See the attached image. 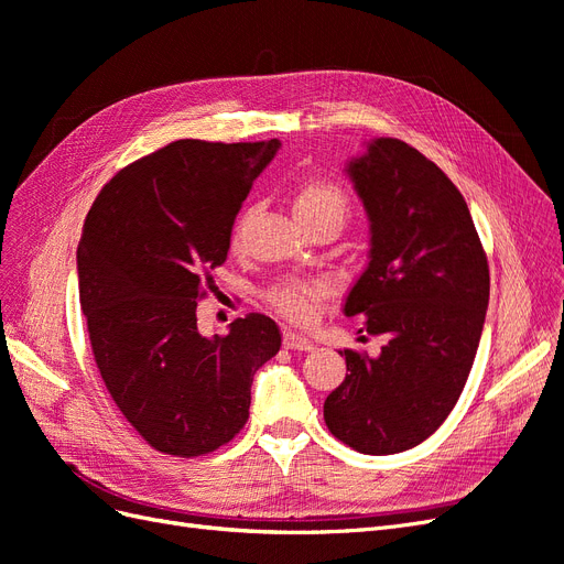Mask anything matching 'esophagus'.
Instances as JSON below:
<instances>
[{
  "label": "esophagus",
  "instance_id": "obj_1",
  "mask_svg": "<svg viewBox=\"0 0 564 564\" xmlns=\"http://www.w3.org/2000/svg\"><path fill=\"white\" fill-rule=\"evenodd\" d=\"M284 348H289V350H313V340L305 336V334H299V332H284Z\"/></svg>",
  "mask_w": 564,
  "mask_h": 564
}]
</instances>
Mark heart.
<instances>
[{"instance_id":"obj_1","label":"heart","mask_w":564,"mask_h":564,"mask_svg":"<svg viewBox=\"0 0 564 564\" xmlns=\"http://www.w3.org/2000/svg\"><path fill=\"white\" fill-rule=\"evenodd\" d=\"M292 204H294V214L299 220H308V218H317V216H336L340 224H344V218L348 214L346 193L340 191L336 183L322 181V178L301 181L294 187ZM324 292H327L324 284L286 280V282H280L272 286L268 299L289 319L305 322L313 317L315 303L319 301V296Z\"/></svg>"}]
</instances>
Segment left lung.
Wrapping results in <instances>:
<instances>
[{
	"mask_svg": "<svg viewBox=\"0 0 564 564\" xmlns=\"http://www.w3.org/2000/svg\"><path fill=\"white\" fill-rule=\"evenodd\" d=\"M346 174L369 218V263L344 313L386 344L373 357L340 350L348 373L324 421L348 447L386 456L421 445L454 409L480 346L489 265L464 195L416 148L373 139Z\"/></svg>",
	"mask_w": 564,
	"mask_h": 564,
	"instance_id": "8db88e82",
	"label": "left lung"
}]
</instances>
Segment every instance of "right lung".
<instances>
[{"mask_svg":"<svg viewBox=\"0 0 564 564\" xmlns=\"http://www.w3.org/2000/svg\"><path fill=\"white\" fill-rule=\"evenodd\" d=\"M280 141L183 139L122 169L84 224L79 303L94 360L150 447L202 456L249 419L251 381L282 346L261 313L202 336L197 301L224 265L235 216Z\"/></svg>","mask_w":564,"mask_h":564,"instance_id":"obj_1","label":"right lung"}]
</instances>
